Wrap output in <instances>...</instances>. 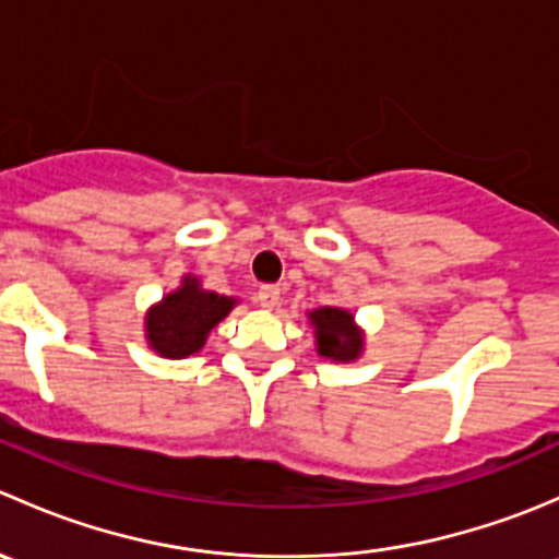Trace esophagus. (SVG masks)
<instances>
[{
  "mask_svg": "<svg viewBox=\"0 0 559 559\" xmlns=\"http://www.w3.org/2000/svg\"><path fill=\"white\" fill-rule=\"evenodd\" d=\"M278 300H281L278 286H262V289L257 292V302L264 308V311H273V308L278 306Z\"/></svg>",
  "mask_w": 559,
  "mask_h": 559,
  "instance_id": "obj_1",
  "label": "esophagus"
}]
</instances>
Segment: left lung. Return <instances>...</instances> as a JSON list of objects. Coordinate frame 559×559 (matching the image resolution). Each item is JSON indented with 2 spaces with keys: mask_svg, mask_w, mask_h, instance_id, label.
Listing matches in <instances>:
<instances>
[{
  "mask_svg": "<svg viewBox=\"0 0 559 559\" xmlns=\"http://www.w3.org/2000/svg\"><path fill=\"white\" fill-rule=\"evenodd\" d=\"M313 326V343L319 357L332 362H357L365 352V332L354 321V313L341 306H321L308 311Z\"/></svg>",
  "mask_w": 559,
  "mask_h": 559,
  "instance_id": "obj_1",
  "label": "left lung"
}]
</instances>
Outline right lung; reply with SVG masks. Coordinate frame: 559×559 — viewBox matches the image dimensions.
I'll return each mask as SVG.
<instances>
[{"label":"right lung","mask_w":559,"mask_h":559,"mask_svg":"<svg viewBox=\"0 0 559 559\" xmlns=\"http://www.w3.org/2000/svg\"><path fill=\"white\" fill-rule=\"evenodd\" d=\"M238 306V297L202 289L197 275L186 273L173 292L145 313V343L165 359H186L205 346L218 321Z\"/></svg>","instance_id":"add662e5"}]
</instances>
